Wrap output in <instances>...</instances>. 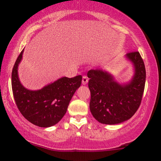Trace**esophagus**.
Segmentation results:
<instances>
[{
    "instance_id": "34e87169",
    "label": "esophagus",
    "mask_w": 161,
    "mask_h": 161,
    "mask_svg": "<svg viewBox=\"0 0 161 161\" xmlns=\"http://www.w3.org/2000/svg\"><path fill=\"white\" fill-rule=\"evenodd\" d=\"M88 81H89V78H88V77L86 75H83L82 78V84L86 85L88 83Z\"/></svg>"
}]
</instances>
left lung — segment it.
Instances as JSON below:
<instances>
[{"instance_id": "8db88e82", "label": "left lung", "mask_w": 161, "mask_h": 161, "mask_svg": "<svg viewBox=\"0 0 161 161\" xmlns=\"http://www.w3.org/2000/svg\"><path fill=\"white\" fill-rule=\"evenodd\" d=\"M126 56L136 70L128 84H119L111 75L100 69H91L87 73L91 92L90 111L102 124L116 125L129 119L142 103L146 81L144 61L138 51L129 52Z\"/></svg>"}]
</instances>
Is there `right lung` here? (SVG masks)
I'll return each instance as SVG.
<instances>
[{
	"label": "right lung",
	"instance_id": "1",
	"mask_svg": "<svg viewBox=\"0 0 161 161\" xmlns=\"http://www.w3.org/2000/svg\"><path fill=\"white\" fill-rule=\"evenodd\" d=\"M23 50L17 57L12 72V87L15 103L22 115L32 124L41 127L56 125L67 112L75 92L80 87L82 76L64 77L40 90L30 91L19 82L17 67Z\"/></svg>",
	"mask_w": 161,
	"mask_h": 161
}]
</instances>
